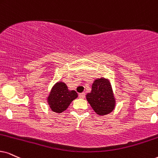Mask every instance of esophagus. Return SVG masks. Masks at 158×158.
Listing matches in <instances>:
<instances>
[{"label": "esophagus", "mask_w": 158, "mask_h": 158, "mask_svg": "<svg viewBox=\"0 0 158 158\" xmlns=\"http://www.w3.org/2000/svg\"><path fill=\"white\" fill-rule=\"evenodd\" d=\"M79 97L80 98H84L85 97V93H79Z\"/></svg>", "instance_id": "34e87169"}]
</instances>
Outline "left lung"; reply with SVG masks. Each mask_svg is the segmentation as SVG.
I'll use <instances>...</instances> for the list:
<instances>
[{
    "label": "left lung",
    "instance_id": "left-lung-1",
    "mask_svg": "<svg viewBox=\"0 0 158 158\" xmlns=\"http://www.w3.org/2000/svg\"><path fill=\"white\" fill-rule=\"evenodd\" d=\"M86 98L97 114L106 115L115 108L116 100L110 81L105 78L95 79L92 85L90 93Z\"/></svg>",
    "mask_w": 158,
    "mask_h": 158
}]
</instances>
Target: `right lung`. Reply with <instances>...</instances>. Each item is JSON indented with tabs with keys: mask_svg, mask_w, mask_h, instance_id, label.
Here are the masks:
<instances>
[{
	"mask_svg": "<svg viewBox=\"0 0 158 158\" xmlns=\"http://www.w3.org/2000/svg\"><path fill=\"white\" fill-rule=\"evenodd\" d=\"M77 97V92L69 89L65 82L57 81L52 87L47 100L51 110L60 114L66 110L71 103Z\"/></svg>",
	"mask_w": 158,
	"mask_h": 158,
	"instance_id": "add662e5",
	"label": "right lung"
}]
</instances>
